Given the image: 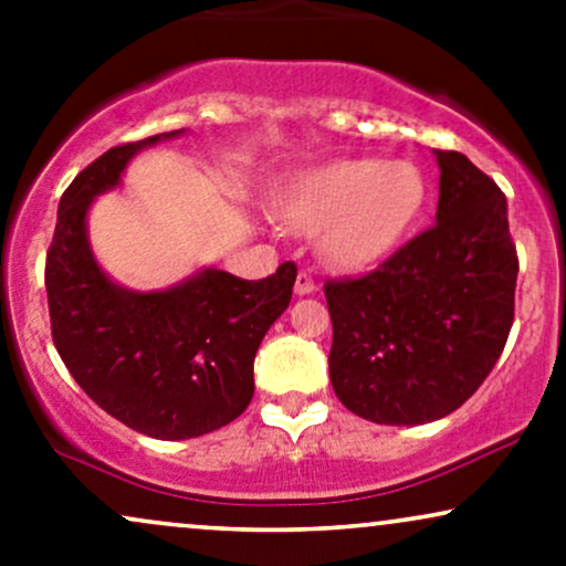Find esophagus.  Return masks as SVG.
<instances>
[{"label":"esophagus","instance_id":"1","mask_svg":"<svg viewBox=\"0 0 566 566\" xmlns=\"http://www.w3.org/2000/svg\"><path fill=\"white\" fill-rule=\"evenodd\" d=\"M294 291H296V296H307V294H312V291H315V281H312L310 272H298Z\"/></svg>","mask_w":566,"mask_h":566}]
</instances>
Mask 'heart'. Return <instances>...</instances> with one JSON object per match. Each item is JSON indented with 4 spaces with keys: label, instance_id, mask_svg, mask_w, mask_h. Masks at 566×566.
Masks as SVG:
<instances>
[{
    "label": "heart",
    "instance_id": "heart-1",
    "mask_svg": "<svg viewBox=\"0 0 566 566\" xmlns=\"http://www.w3.org/2000/svg\"><path fill=\"white\" fill-rule=\"evenodd\" d=\"M423 201L427 179L416 164L347 158L298 175L277 201V217L298 235H317L328 268L363 272L402 243Z\"/></svg>",
    "mask_w": 566,
    "mask_h": 566
}]
</instances>
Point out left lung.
Segmentation results:
<instances>
[{
    "label": "left lung",
    "mask_w": 566,
    "mask_h": 566,
    "mask_svg": "<svg viewBox=\"0 0 566 566\" xmlns=\"http://www.w3.org/2000/svg\"><path fill=\"white\" fill-rule=\"evenodd\" d=\"M434 156L437 224L368 275L325 283L336 397L387 427L461 408L493 370L514 323L520 262L506 196L463 153Z\"/></svg>",
    "instance_id": "1"
}]
</instances>
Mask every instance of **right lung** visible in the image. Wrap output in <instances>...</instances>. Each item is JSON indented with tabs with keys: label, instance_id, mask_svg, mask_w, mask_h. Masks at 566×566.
Listing matches in <instances>:
<instances>
[{
	"label": "right lung",
	"instance_id": "add662e5",
	"mask_svg": "<svg viewBox=\"0 0 566 566\" xmlns=\"http://www.w3.org/2000/svg\"><path fill=\"white\" fill-rule=\"evenodd\" d=\"M179 135L118 145L76 175L60 198L44 270L65 368L105 413L156 440L209 434L249 408L256 349L296 281L285 262L264 281L203 268L164 291H132L99 268L86 232L92 203L139 150Z\"/></svg>",
	"mask_w": 566,
	"mask_h": 566
}]
</instances>
